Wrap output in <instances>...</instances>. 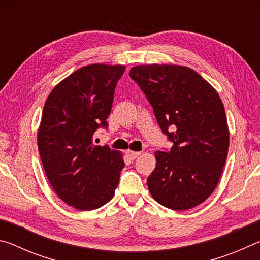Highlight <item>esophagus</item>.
<instances>
[{
	"label": "esophagus",
	"mask_w": 260,
	"mask_h": 260,
	"mask_svg": "<svg viewBox=\"0 0 260 260\" xmlns=\"http://www.w3.org/2000/svg\"><path fill=\"white\" fill-rule=\"evenodd\" d=\"M127 155L131 158V159H135V158H138L141 152L140 151H133V150H127Z\"/></svg>",
	"instance_id": "34e87169"
}]
</instances>
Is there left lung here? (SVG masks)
I'll return each mask as SVG.
<instances>
[{
  "instance_id": "8db88e82",
  "label": "left lung",
  "mask_w": 260,
  "mask_h": 260,
  "mask_svg": "<svg viewBox=\"0 0 260 260\" xmlns=\"http://www.w3.org/2000/svg\"><path fill=\"white\" fill-rule=\"evenodd\" d=\"M129 77L173 142L170 151L155 152L149 191L167 209L195 208L213 192L226 164L230 129L222 101L205 79L183 65H138Z\"/></svg>"
}]
</instances>
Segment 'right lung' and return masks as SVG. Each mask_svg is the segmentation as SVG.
Returning a JSON list of instances; mask_svg holds the SVG:
<instances>
[{"label":"right lung","mask_w":260,"mask_h":260,"mask_svg":"<svg viewBox=\"0 0 260 260\" xmlns=\"http://www.w3.org/2000/svg\"><path fill=\"white\" fill-rule=\"evenodd\" d=\"M125 65L90 64L54 87L38 129L41 161L57 196L80 211L112 199L125 162L122 153L95 146L93 135L107 127L114 88Z\"/></svg>","instance_id":"add662e5"}]
</instances>
